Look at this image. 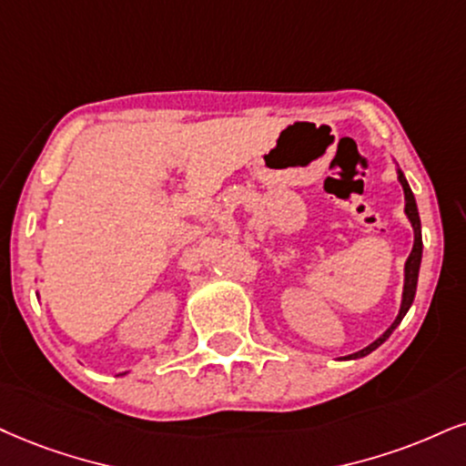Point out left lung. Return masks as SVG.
Returning a JSON list of instances; mask_svg holds the SVG:
<instances>
[{"label":"left lung","mask_w":466,"mask_h":466,"mask_svg":"<svg viewBox=\"0 0 466 466\" xmlns=\"http://www.w3.org/2000/svg\"><path fill=\"white\" fill-rule=\"evenodd\" d=\"M398 181L401 183V187H404V200H406V216H409V220L412 224V231H415V244H412V250L409 255V259H406V266H404V294H401V307H400V313L398 318L391 326H389L387 330H384L382 337H378L376 341L370 343V346L360 350V352H354L350 354L348 359H360V356H367L370 352H373L378 346H382L384 341H387L389 337H391V332L398 329L400 321L404 319V315L409 313L412 300H415V291H417V279H419V266H421V252H423V242H421V220H419V211H417V203H415V197H412V189L409 186V181H406L404 172L398 168Z\"/></svg>","instance_id":"1"}]
</instances>
